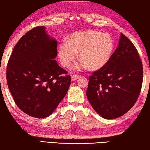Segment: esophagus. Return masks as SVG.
Returning <instances> with one entry per match:
<instances>
[{
	"label": "esophagus",
	"mask_w": 150,
	"mask_h": 150,
	"mask_svg": "<svg viewBox=\"0 0 150 150\" xmlns=\"http://www.w3.org/2000/svg\"><path fill=\"white\" fill-rule=\"evenodd\" d=\"M79 77V76L76 75H71V80L72 81L77 80Z\"/></svg>",
	"instance_id": "34e87169"
}]
</instances>
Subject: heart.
<instances>
[{
	"instance_id": "heart-1",
	"label": "heart",
	"mask_w": 150,
	"mask_h": 150,
	"mask_svg": "<svg viewBox=\"0 0 150 150\" xmlns=\"http://www.w3.org/2000/svg\"><path fill=\"white\" fill-rule=\"evenodd\" d=\"M114 47L113 39L110 34L87 30L71 34L67 41L58 45L57 54L64 67H69L79 54L81 61L73 69L79 71L88 67L91 71H98L108 64Z\"/></svg>"
}]
</instances>
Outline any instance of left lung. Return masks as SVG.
<instances>
[{
	"instance_id": "obj_1",
	"label": "left lung",
	"mask_w": 150,
	"mask_h": 150,
	"mask_svg": "<svg viewBox=\"0 0 150 150\" xmlns=\"http://www.w3.org/2000/svg\"><path fill=\"white\" fill-rule=\"evenodd\" d=\"M142 81L143 68L138 51L121 33L118 47L108 64L89 77L86 95L101 117L115 119L135 105Z\"/></svg>"
}]
</instances>
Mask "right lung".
Segmentation results:
<instances>
[{"mask_svg": "<svg viewBox=\"0 0 150 150\" xmlns=\"http://www.w3.org/2000/svg\"><path fill=\"white\" fill-rule=\"evenodd\" d=\"M57 40L38 26L15 45L6 70L8 87L20 110L36 118L48 117L65 97L69 75L55 60Z\"/></svg>", "mask_w": 150, "mask_h": 150, "instance_id": "1", "label": "right lung"}]
</instances>
